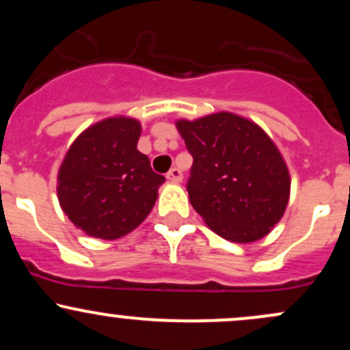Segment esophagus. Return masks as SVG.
Listing matches in <instances>:
<instances>
[{
    "mask_svg": "<svg viewBox=\"0 0 350 350\" xmlns=\"http://www.w3.org/2000/svg\"><path fill=\"white\" fill-rule=\"evenodd\" d=\"M166 178L167 180H171V183H180V180H183V172H180L178 167H172V170L166 174Z\"/></svg>",
    "mask_w": 350,
    "mask_h": 350,
    "instance_id": "34e87169",
    "label": "esophagus"
}]
</instances>
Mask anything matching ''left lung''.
Masks as SVG:
<instances>
[{
	"instance_id": "1",
	"label": "left lung",
	"mask_w": 350,
	"mask_h": 350,
	"mask_svg": "<svg viewBox=\"0 0 350 350\" xmlns=\"http://www.w3.org/2000/svg\"><path fill=\"white\" fill-rule=\"evenodd\" d=\"M192 163L189 200L217 235L237 243L260 240L284 214L290 172L258 124L220 111L176 123Z\"/></svg>"
}]
</instances>
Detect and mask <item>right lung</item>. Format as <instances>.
Here are the masks:
<instances>
[{
    "mask_svg": "<svg viewBox=\"0 0 350 350\" xmlns=\"http://www.w3.org/2000/svg\"><path fill=\"white\" fill-rule=\"evenodd\" d=\"M142 124L107 118L72 143L57 178V196L70 222L95 239L126 235L150 214L164 176L136 150Z\"/></svg>",
    "mask_w": 350,
    "mask_h": 350,
    "instance_id": "1",
    "label": "right lung"
}]
</instances>
